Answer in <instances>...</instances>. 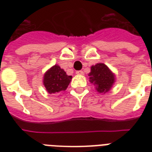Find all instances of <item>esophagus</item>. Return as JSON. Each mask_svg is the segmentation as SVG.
<instances>
[{"mask_svg": "<svg viewBox=\"0 0 152 152\" xmlns=\"http://www.w3.org/2000/svg\"><path fill=\"white\" fill-rule=\"evenodd\" d=\"M77 75H80V76H82V75H83V72L82 71V70H80V71H76V72Z\"/></svg>", "mask_w": 152, "mask_h": 152, "instance_id": "esophagus-1", "label": "esophagus"}]
</instances>
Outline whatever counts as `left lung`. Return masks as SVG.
<instances>
[{"mask_svg":"<svg viewBox=\"0 0 152 152\" xmlns=\"http://www.w3.org/2000/svg\"><path fill=\"white\" fill-rule=\"evenodd\" d=\"M88 76L90 83L95 86L98 92L102 94L110 91L116 80L114 73L103 63H97L91 67Z\"/></svg>","mask_w":152,"mask_h":152,"instance_id":"obj_1","label":"left lung"}]
</instances>
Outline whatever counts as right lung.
<instances>
[{"instance_id": "1", "label": "right lung", "mask_w": 152, "mask_h": 152, "mask_svg": "<svg viewBox=\"0 0 152 152\" xmlns=\"http://www.w3.org/2000/svg\"><path fill=\"white\" fill-rule=\"evenodd\" d=\"M72 76H68L58 64L49 69L43 76V85L49 94H57L65 91L70 83Z\"/></svg>"}]
</instances>
